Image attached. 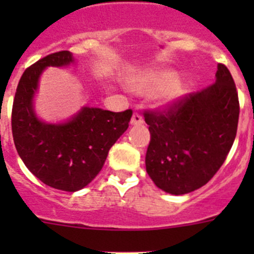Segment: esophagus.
Instances as JSON below:
<instances>
[{
	"mask_svg": "<svg viewBox=\"0 0 254 254\" xmlns=\"http://www.w3.org/2000/svg\"><path fill=\"white\" fill-rule=\"evenodd\" d=\"M143 123V118L138 112H134L133 116L131 118V125L132 126H137V125H142Z\"/></svg>",
	"mask_w": 254,
	"mask_h": 254,
	"instance_id": "34e87169",
	"label": "esophagus"
}]
</instances>
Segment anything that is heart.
Here are the masks:
<instances>
[{"instance_id":"obj_1","label":"heart","mask_w":254,"mask_h":254,"mask_svg":"<svg viewBox=\"0 0 254 254\" xmlns=\"http://www.w3.org/2000/svg\"><path fill=\"white\" fill-rule=\"evenodd\" d=\"M174 81V76L172 73H160L142 78L136 82L134 87L141 93H150V91L163 90V96L167 99H177L183 94V87Z\"/></svg>"}]
</instances>
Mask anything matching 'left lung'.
Segmentation results:
<instances>
[{
    "label": "left lung",
    "mask_w": 254,
    "mask_h": 254,
    "mask_svg": "<svg viewBox=\"0 0 254 254\" xmlns=\"http://www.w3.org/2000/svg\"><path fill=\"white\" fill-rule=\"evenodd\" d=\"M143 117L151 133L145 161L152 182L172 194L198 190L223 165L237 136L239 99L232 73L219 64L215 84L163 109H146Z\"/></svg>",
    "instance_id": "8db88e82"
}]
</instances>
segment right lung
Segmentation results:
<instances>
[{
	"instance_id": "obj_1",
	"label": "right lung",
	"mask_w": 254,
	"mask_h": 254,
	"mask_svg": "<svg viewBox=\"0 0 254 254\" xmlns=\"http://www.w3.org/2000/svg\"><path fill=\"white\" fill-rule=\"evenodd\" d=\"M72 61L71 52L60 51L28 67L16 87L11 113L13 142L26 168L44 185L67 192L81 190L99 174L132 117V109L86 107L64 125L40 122L33 111L40 73L46 67L66 66Z\"/></svg>"
}]
</instances>
